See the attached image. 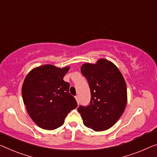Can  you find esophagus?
<instances>
[{
    "label": "esophagus",
    "mask_w": 157,
    "mask_h": 157,
    "mask_svg": "<svg viewBox=\"0 0 157 157\" xmlns=\"http://www.w3.org/2000/svg\"><path fill=\"white\" fill-rule=\"evenodd\" d=\"M75 99H76L77 102H78V104H79V97H78V96H76Z\"/></svg>",
    "instance_id": "esophagus-1"
}]
</instances>
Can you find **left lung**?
I'll list each match as a JSON object with an SVG mask.
<instances>
[{"label":"left lung","instance_id":"1","mask_svg":"<svg viewBox=\"0 0 157 157\" xmlns=\"http://www.w3.org/2000/svg\"><path fill=\"white\" fill-rule=\"evenodd\" d=\"M81 72L91 93L90 104L78 109L84 125L94 131L108 130L120 118L127 104L125 79L118 67L105 59L82 65Z\"/></svg>","mask_w":157,"mask_h":157}]
</instances>
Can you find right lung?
<instances>
[{"label":"right lung","mask_w":157,"mask_h":157,"mask_svg":"<svg viewBox=\"0 0 157 157\" xmlns=\"http://www.w3.org/2000/svg\"><path fill=\"white\" fill-rule=\"evenodd\" d=\"M69 69L42 65L32 70L25 79L23 101L31 118L43 129L60 127L68 113L78 106L69 92L70 84L63 80Z\"/></svg>","instance_id":"obj_1"}]
</instances>
